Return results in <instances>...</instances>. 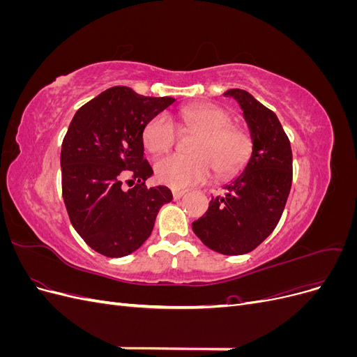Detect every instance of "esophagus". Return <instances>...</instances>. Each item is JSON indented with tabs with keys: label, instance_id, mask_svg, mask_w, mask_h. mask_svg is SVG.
I'll return each instance as SVG.
<instances>
[{
	"label": "esophagus",
	"instance_id": "34e87169",
	"mask_svg": "<svg viewBox=\"0 0 357 357\" xmlns=\"http://www.w3.org/2000/svg\"><path fill=\"white\" fill-rule=\"evenodd\" d=\"M186 192L188 190H185V189H174L172 190V197H174V199H180L181 197L186 195Z\"/></svg>",
	"mask_w": 357,
	"mask_h": 357
}]
</instances>
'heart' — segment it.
Returning <instances> with one entry per match:
<instances>
[{
    "label": "heart",
    "instance_id": "1",
    "mask_svg": "<svg viewBox=\"0 0 357 357\" xmlns=\"http://www.w3.org/2000/svg\"><path fill=\"white\" fill-rule=\"evenodd\" d=\"M185 129L192 138V155H169L156 162V177L164 185L181 189L207 180L213 168L219 177L238 171L250 155V137L231 122V114L214 104L185 107L176 113L174 122L167 114H158L143 132V142L150 153H165L174 146L177 128Z\"/></svg>",
    "mask_w": 357,
    "mask_h": 357
}]
</instances>
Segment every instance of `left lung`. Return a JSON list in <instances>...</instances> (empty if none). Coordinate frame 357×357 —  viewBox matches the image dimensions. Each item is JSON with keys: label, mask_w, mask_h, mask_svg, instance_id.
Segmentation results:
<instances>
[{"label": "left lung", "mask_w": 357, "mask_h": 357, "mask_svg": "<svg viewBox=\"0 0 357 357\" xmlns=\"http://www.w3.org/2000/svg\"><path fill=\"white\" fill-rule=\"evenodd\" d=\"M240 104L252 138L244 169L211 198L208 211L192 223L198 238L222 255L255 250L282 218L291 186V149L278 117L243 89L223 93Z\"/></svg>", "instance_id": "left-lung-1"}]
</instances>
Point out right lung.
<instances>
[{
  "label": "right lung",
  "instance_id": "right-lung-1",
  "mask_svg": "<svg viewBox=\"0 0 357 357\" xmlns=\"http://www.w3.org/2000/svg\"><path fill=\"white\" fill-rule=\"evenodd\" d=\"M174 101L114 86L74 114L61 150L62 197L74 229L95 252L107 257L135 252L172 199L167 186H146L153 169L144 159L143 132ZM125 178L135 186L125 190Z\"/></svg>",
  "mask_w": 357,
  "mask_h": 357
}]
</instances>
